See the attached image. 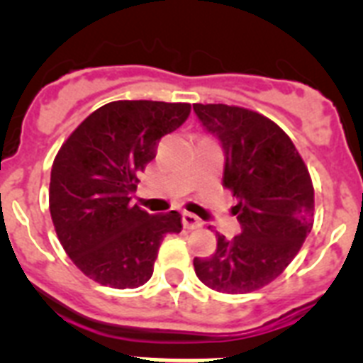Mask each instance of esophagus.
Listing matches in <instances>:
<instances>
[{"label":"esophagus","mask_w":363,"mask_h":363,"mask_svg":"<svg viewBox=\"0 0 363 363\" xmlns=\"http://www.w3.org/2000/svg\"><path fill=\"white\" fill-rule=\"evenodd\" d=\"M182 226L188 228V230H195V228L202 226V220L197 217V215L184 211V213H182Z\"/></svg>","instance_id":"34e87169"}]
</instances>
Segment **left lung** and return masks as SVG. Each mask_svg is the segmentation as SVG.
Segmentation results:
<instances>
[{"mask_svg":"<svg viewBox=\"0 0 363 363\" xmlns=\"http://www.w3.org/2000/svg\"><path fill=\"white\" fill-rule=\"evenodd\" d=\"M202 126L224 150L222 184L238 204L242 233L217 235L210 259H195L199 280L218 293L257 291L286 269L315 220L308 166L287 133L262 113L228 104H194Z\"/></svg>","mask_w":363,"mask_h":363,"instance_id":"1","label":"left lung"}]
</instances>
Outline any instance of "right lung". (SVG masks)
Instances as JSON below:
<instances>
[{
	"instance_id": "obj_1",
	"label": "right lung",
	"mask_w": 363,
	"mask_h": 363,
	"mask_svg": "<svg viewBox=\"0 0 363 363\" xmlns=\"http://www.w3.org/2000/svg\"><path fill=\"white\" fill-rule=\"evenodd\" d=\"M188 103L113 101L70 133L52 164V222L61 246L88 279L113 289L148 282L162 238L182 230L177 211L150 215L130 204L137 174L161 137L188 119Z\"/></svg>"
}]
</instances>
